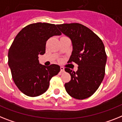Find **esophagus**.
<instances>
[{
	"instance_id": "obj_1",
	"label": "esophagus",
	"mask_w": 122,
	"mask_h": 122,
	"mask_svg": "<svg viewBox=\"0 0 122 122\" xmlns=\"http://www.w3.org/2000/svg\"><path fill=\"white\" fill-rule=\"evenodd\" d=\"M60 69H61V72H64V68L63 67H62V66L60 67Z\"/></svg>"
}]
</instances>
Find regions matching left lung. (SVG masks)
Instances as JSON below:
<instances>
[{"label":"left lung","mask_w":122,"mask_h":122,"mask_svg":"<svg viewBox=\"0 0 122 122\" xmlns=\"http://www.w3.org/2000/svg\"><path fill=\"white\" fill-rule=\"evenodd\" d=\"M58 29L71 40L72 51L67 63H76L78 69L65 71L71 78L64 84L66 92L76 99H86L96 92L105 75L107 55L101 39L91 30L77 23L57 25Z\"/></svg>","instance_id":"8db88e82"}]
</instances>
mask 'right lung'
Here are the masks:
<instances>
[{"mask_svg": "<svg viewBox=\"0 0 122 122\" xmlns=\"http://www.w3.org/2000/svg\"><path fill=\"white\" fill-rule=\"evenodd\" d=\"M61 35L55 24L38 22L26 26L15 36L9 50L8 63L13 80L21 92L36 97L48 89L51 79L60 71V66L42 65L38 56L45 53L50 37Z\"/></svg>", "mask_w": 122, "mask_h": 122, "instance_id": "1", "label": "right lung"}]
</instances>
